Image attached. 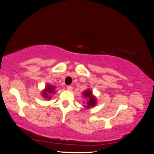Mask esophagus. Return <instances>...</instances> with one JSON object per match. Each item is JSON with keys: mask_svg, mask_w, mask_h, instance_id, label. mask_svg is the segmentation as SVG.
Segmentation results:
<instances>
[{"mask_svg": "<svg viewBox=\"0 0 154 154\" xmlns=\"http://www.w3.org/2000/svg\"><path fill=\"white\" fill-rule=\"evenodd\" d=\"M67 90L72 91V86H67Z\"/></svg>", "mask_w": 154, "mask_h": 154, "instance_id": "1", "label": "esophagus"}]
</instances>
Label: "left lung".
<instances>
[{"instance_id": "left-lung-1", "label": "left lung", "mask_w": 154, "mask_h": 154, "mask_svg": "<svg viewBox=\"0 0 154 154\" xmlns=\"http://www.w3.org/2000/svg\"><path fill=\"white\" fill-rule=\"evenodd\" d=\"M83 96L84 98L87 99V102L86 103L85 105L86 108L89 109L91 107H94V106H96L97 103L96 98L93 95L90 89L86 90L85 91L83 92ZM84 103H85V102H84Z\"/></svg>"}]
</instances>
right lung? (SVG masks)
Masks as SVG:
<instances>
[{
	"instance_id": "obj_1",
	"label": "right lung",
	"mask_w": 154,
	"mask_h": 154,
	"mask_svg": "<svg viewBox=\"0 0 154 154\" xmlns=\"http://www.w3.org/2000/svg\"><path fill=\"white\" fill-rule=\"evenodd\" d=\"M55 88L56 87L54 86L50 85V84H47L45 86V88L43 90L42 92V96L44 97L45 99L49 100L51 97V96L54 94H55Z\"/></svg>"
}]
</instances>
